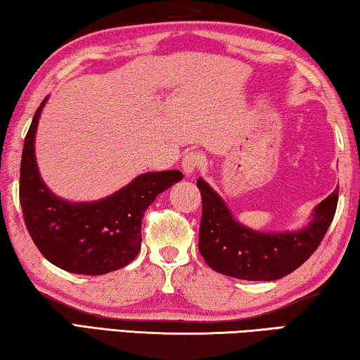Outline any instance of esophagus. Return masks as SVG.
<instances>
[{"mask_svg": "<svg viewBox=\"0 0 360 360\" xmlns=\"http://www.w3.org/2000/svg\"><path fill=\"white\" fill-rule=\"evenodd\" d=\"M202 164V156L198 151H188V153L181 158V169L186 175H191L196 172Z\"/></svg>", "mask_w": 360, "mask_h": 360, "instance_id": "34e87169", "label": "esophagus"}]
</instances>
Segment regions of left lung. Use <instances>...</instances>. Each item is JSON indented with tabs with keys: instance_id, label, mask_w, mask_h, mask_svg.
Instances as JSON below:
<instances>
[{
	"instance_id": "8db88e82",
	"label": "left lung",
	"mask_w": 360,
	"mask_h": 360,
	"mask_svg": "<svg viewBox=\"0 0 360 360\" xmlns=\"http://www.w3.org/2000/svg\"><path fill=\"white\" fill-rule=\"evenodd\" d=\"M196 185L202 196L200 255L215 272L248 281L280 280L299 269L323 242L338 202L335 190L316 207L307 228L266 234L237 223L223 199L202 179Z\"/></svg>"
}]
</instances>
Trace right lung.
I'll list each match as a JSON object with an SVG mask.
<instances>
[{
	"mask_svg": "<svg viewBox=\"0 0 360 360\" xmlns=\"http://www.w3.org/2000/svg\"><path fill=\"white\" fill-rule=\"evenodd\" d=\"M31 122L22 151L20 205L25 226L41 255L72 274L104 275L134 259L141 251L145 210L160 193L184 179L180 170L147 172L112 196L88 204L56 198L37 172L34 136L44 104Z\"/></svg>",
	"mask_w": 360,
	"mask_h": 360,
	"instance_id": "obj_1",
	"label": "right lung"
}]
</instances>
